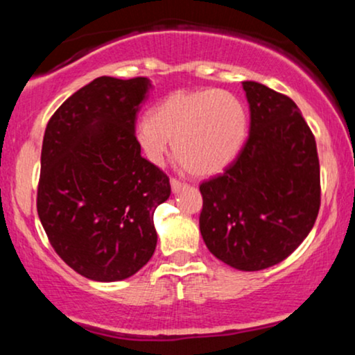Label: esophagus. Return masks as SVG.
<instances>
[{
	"instance_id": "1",
	"label": "esophagus",
	"mask_w": 355,
	"mask_h": 355,
	"mask_svg": "<svg viewBox=\"0 0 355 355\" xmlns=\"http://www.w3.org/2000/svg\"><path fill=\"white\" fill-rule=\"evenodd\" d=\"M170 183H172V190L175 191V193H177V191H180L183 187L187 185L185 182H182V180H178V178H172V180H170Z\"/></svg>"
}]
</instances>
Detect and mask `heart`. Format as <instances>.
Listing matches in <instances>:
<instances>
[{"mask_svg":"<svg viewBox=\"0 0 355 355\" xmlns=\"http://www.w3.org/2000/svg\"><path fill=\"white\" fill-rule=\"evenodd\" d=\"M248 113L234 93L223 89L175 92L133 126L141 155L164 164L173 140V153L193 175H214L237 157L247 138Z\"/></svg>","mask_w":355,"mask_h":355,"instance_id":"b5f03b06","label":"heart"}]
</instances>
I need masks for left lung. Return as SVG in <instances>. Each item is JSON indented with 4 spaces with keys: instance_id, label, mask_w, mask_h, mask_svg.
Wrapping results in <instances>:
<instances>
[{
    "instance_id": "8db88e82",
    "label": "left lung",
    "mask_w": 355,
    "mask_h": 355,
    "mask_svg": "<svg viewBox=\"0 0 355 355\" xmlns=\"http://www.w3.org/2000/svg\"><path fill=\"white\" fill-rule=\"evenodd\" d=\"M250 133L223 173L200 183V232L227 266L254 272L282 262L315 223L320 165L315 137L288 96L243 81Z\"/></svg>"
}]
</instances>
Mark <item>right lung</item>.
Here are the masks:
<instances>
[{"label":"right lung","mask_w":355,"mask_h":355,"mask_svg":"<svg viewBox=\"0 0 355 355\" xmlns=\"http://www.w3.org/2000/svg\"><path fill=\"white\" fill-rule=\"evenodd\" d=\"M150 81L100 76L44 130L36 210L51 247L87 279L137 274L157 247L153 211L170 197L164 170L141 157L133 126Z\"/></svg>","instance_id":"add662e5"}]
</instances>
